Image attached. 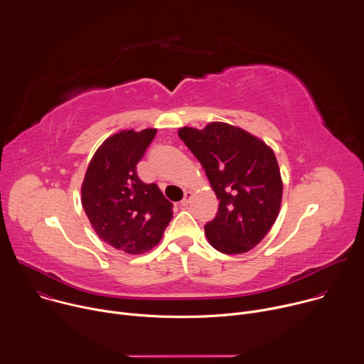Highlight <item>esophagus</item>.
<instances>
[{
  "label": "esophagus",
  "instance_id": "obj_1",
  "mask_svg": "<svg viewBox=\"0 0 364 364\" xmlns=\"http://www.w3.org/2000/svg\"><path fill=\"white\" fill-rule=\"evenodd\" d=\"M191 197H193V193H191V191H186V193H184V197H183V200H181V205H187V204L190 203Z\"/></svg>",
  "mask_w": 364,
  "mask_h": 364
}]
</instances>
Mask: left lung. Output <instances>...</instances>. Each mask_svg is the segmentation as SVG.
<instances>
[{"label":"left lung","instance_id":"left-lung-1","mask_svg":"<svg viewBox=\"0 0 364 364\" xmlns=\"http://www.w3.org/2000/svg\"><path fill=\"white\" fill-rule=\"evenodd\" d=\"M178 136L203 166L219 198L216 218L204 226L207 240L226 255L250 250L279 215L282 178L274 151L225 122L207 124L204 129L183 127Z\"/></svg>","mask_w":364,"mask_h":364}]
</instances>
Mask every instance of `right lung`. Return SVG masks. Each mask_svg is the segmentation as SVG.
Returning a JSON list of instances; mask_svg holds the SVG:
<instances>
[{
    "mask_svg": "<svg viewBox=\"0 0 364 364\" xmlns=\"http://www.w3.org/2000/svg\"><path fill=\"white\" fill-rule=\"evenodd\" d=\"M157 129L114 134L96 149L82 184V205L96 235L115 249L141 255L163 237L173 219L157 184H145L136 164Z\"/></svg>",
    "mask_w": 364,
    "mask_h": 364,
    "instance_id": "add662e5",
    "label": "right lung"
}]
</instances>
